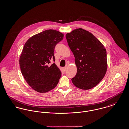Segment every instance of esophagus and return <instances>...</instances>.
I'll return each mask as SVG.
<instances>
[{"mask_svg":"<svg viewBox=\"0 0 129 129\" xmlns=\"http://www.w3.org/2000/svg\"><path fill=\"white\" fill-rule=\"evenodd\" d=\"M66 68H66V67H63V71H65L66 70Z\"/></svg>","mask_w":129,"mask_h":129,"instance_id":"obj_1","label":"esophagus"}]
</instances>
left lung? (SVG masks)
Returning a JSON list of instances; mask_svg holds the SVG:
<instances>
[{
    "instance_id": "8db88e82",
    "label": "left lung",
    "mask_w": 129,
    "mask_h": 129,
    "mask_svg": "<svg viewBox=\"0 0 129 129\" xmlns=\"http://www.w3.org/2000/svg\"><path fill=\"white\" fill-rule=\"evenodd\" d=\"M66 38L77 67L73 83L80 89L93 88L103 79L107 69L104 46L92 34L82 28L67 33Z\"/></svg>"
}]
</instances>
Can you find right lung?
<instances>
[{
  "instance_id": "1",
  "label": "right lung",
  "mask_w": 129,
  "mask_h": 129,
  "mask_svg": "<svg viewBox=\"0 0 129 129\" xmlns=\"http://www.w3.org/2000/svg\"><path fill=\"white\" fill-rule=\"evenodd\" d=\"M63 37L58 31L46 30L33 36L24 44L20 56V68L24 79L34 90L45 93L57 85L61 72L50 61H55L54 50Z\"/></svg>"
}]
</instances>
